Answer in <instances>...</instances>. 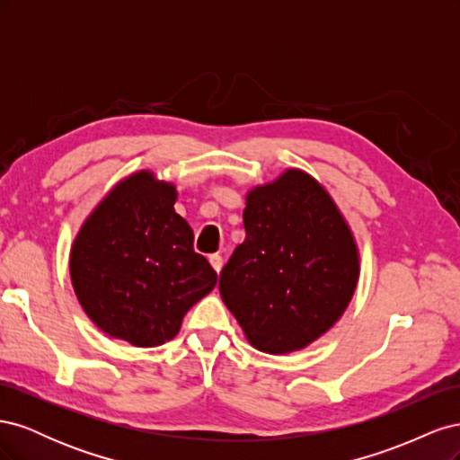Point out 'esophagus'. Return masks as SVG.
<instances>
[{"label":"esophagus","mask_w":460,"mask_h":460,"mask_svg":"<svg viewBox=\"0 0 460 460\" xmlns=\"http://www.w3.org/2000/svg\"><path fill=\"white\" fill-rule=\"evenodd\" d=\"M208 262H211V267H213L217 272H220V270H222V264H225V261H222V257H220L218 253L208 257Z\"/></svg>","instance_id":"esophagus-1"}]
</instances>
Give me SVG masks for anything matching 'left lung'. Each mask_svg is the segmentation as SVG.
Masks as SVG:
<instances>
[{"instance_id": "left-lung-1", "label": "left lung", "mask_w": 460, "mask_h": 460, "mask_svg": "<svg viewBox=\"0 0 460 460\" xmlns=\"http://www.w3.org/2000/svg\"><path fill=\"white\" fill-rule=\"evenodd\" d=\"M245 240L218 289L247 341L270 355L299 351L338 323L358 282L353 232L324 186L288 169L247 191Z\"/></svg>"}]
</instances>
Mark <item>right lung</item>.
<instances>
[{
    "instance_id": "1",
    "label": "right lung",
    "mask_w": 460,
    "mask_h": 460,
    "mask_svg": "<svg viewBox=\"0 0 460 460\" xmlns=\"http://www.w3.org/2000/svg\"><path fill=\"white\" fill-rule=\"evenodd\" d=\"M176 186L151 171L111 190L71 247V280L84 313L107 336L136 347L172 340L184 314L217 284L174 211Z\"/></svg>"
}]
</instances>
